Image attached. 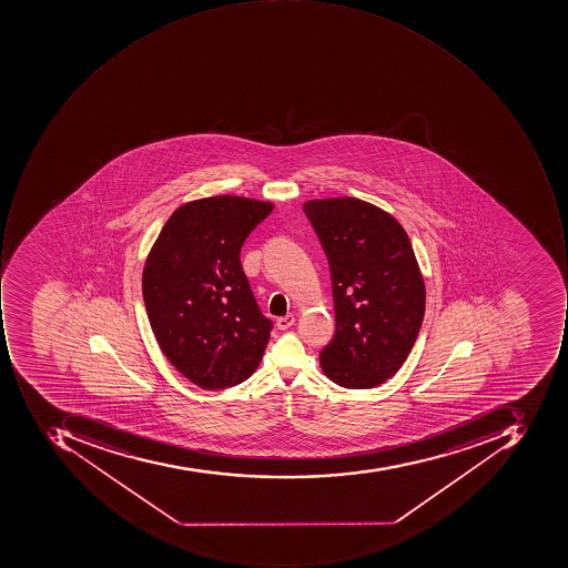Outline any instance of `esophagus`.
Masks as SVG:
<instances>
[{
  "label": "esophagus",
  "mask_w": 568,
  "mask_h": 568,
  "mask_svg": "<svg viewBox=\"0 0 568 568\" xmlns=\"http://www.w3.org/2000/svg\"><path fill=\"white\" fill-rule=\"evenodd\" d=\"M293 323H295V315L288 314L285 315V317H278V320H276V327L286 331L290 326H293Z\"/></svg>",
  "instance_id": "34e87169"
}]
</instances>
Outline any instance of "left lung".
I'll use <instances>...</instances> for the list:
<instances>
[{"instance_id": "left-lung-1", "label": "left lung", "mask_w": 568, "mask_h": 568, "mask_svg": "<svg viewBox=\"0 0 568 568\" xmlns=\"http://www.w3.org/2000/svg\"><path fill=\"white\" fill-rule=\"evenodd\" d=\"M304 212L329 261L336 312L321 367L337 386H381L405 364L425 315V282L408 234L356 197L311 200Z\"/></svg>"}]
</instances>
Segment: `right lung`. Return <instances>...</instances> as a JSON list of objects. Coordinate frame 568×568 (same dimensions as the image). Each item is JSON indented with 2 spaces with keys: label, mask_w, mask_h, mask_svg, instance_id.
I'll return each mask as SVG.
<instances>
[{
  "label": "right lung",
  "mask_w": 568,
  "mask_h": 568,
  "mask_svg": "<svg viewBox=\"0 0 568 568\" xmlns=\"http://www.w3.org/2000/svg\"><path fill=\"white\" fill-rule=\"evenodd\" d=\"M275 209L251 197L182 204L163 225L143 267V301L169 362L201 389L251 377L270 342L241 264L245 239Z\"/></svg>",
  "instance_id": "1"
}]
</instances>
